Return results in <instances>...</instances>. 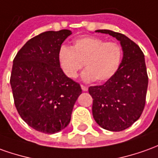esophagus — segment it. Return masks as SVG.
<instances>
[{
    "mask_svg": "<svg viewBox=\"0 0 158 158\" xmlns=\"http://www.w3.org/2000/svg\"><path fill=\"white\" fill-rule=\"evenodd\" d=\"M81 89L83 90V91H87V90L89 89V88L85 85H81Z\"/></svg>",
    "mask_w": 158,
    "mask_h": 158,
    "instance_id": "obj_1",
    "label": "esophagus"
}]
</instances>
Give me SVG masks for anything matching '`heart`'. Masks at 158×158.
Instances as JSON below:
<instances>
[{"label": "heart", "mask_w": 158, "mask_h": 158, "mask_svg": "<svg viewBox=\"0 0 158 158\" xmlns=\"http://www.w3.org/2000/svg\"><path fill=\"white\" fill-rule=\"evenodd\" d=\"M122 58L123 49L118 42L89 35L76 39L70 48L61 46L57 53L58 64L66 77L75 79L84 64L82 79L100 83L114 77Z\"/></svg>", "instance_id": "1"}]
</instances>
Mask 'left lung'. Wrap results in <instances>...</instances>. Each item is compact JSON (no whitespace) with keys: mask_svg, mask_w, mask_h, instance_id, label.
<instances>
[{"mask_svg":"<svg viewBox=\"0 0 158 158\" xmlns=\"http://www.w3.org/2000/svg\"><path fill=\"white\" fill-rule=\"evenodd\" d=\"M120 41L123 59L118 71L103 85L91 86L94 120L102 128L120 131L130 127L143 113L147 93L148 75L144 55L135 42L110 30H97Z\"/></svg>","mask_w":158,"mask_h":158,"instance_id":"left-lung-1","label":"left lung"}]
</instances>
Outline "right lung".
Instances as JSON below:
<instances>
[{"label":"right lung","mask_w":158,"mask_h":158,"mask_svg":"<svg viewBox=\"0 0 158 158\" xmlns=\"http://www.w3.org/2000/svg\"><path fill=\"white\" fill-rule=\"evenodd\" d=\"M69 30L33 37L16 54L10 77L15 105L28 126L47 134L64 129L81 86L62 71L57 53Z\"/></svg>","instance_id":"add662e5"}]
</instances>
